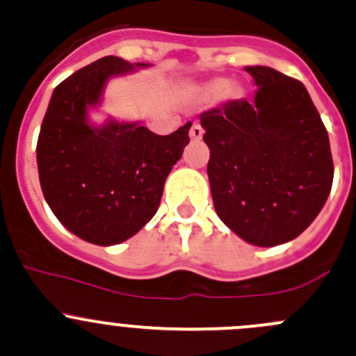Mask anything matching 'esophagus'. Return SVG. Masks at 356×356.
<instances>
[{
	"label": "esophagus",
	"mask_w": 356,
	"mask_h": 356,
	"mask_svg": "<svg viewBox=\"0 0 356 356\" xmlns=\"http://www.w3.org/2000/svg\"><path fill=\"white\" fill-rule=\"evenodd\" d=\"M203 127H201L200 124H193L191 131H189V136H191L193 141H200L201 138H203Z\"/></svg>",
	"instance_id": "1"
}]
</instances>
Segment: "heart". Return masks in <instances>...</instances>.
Segmentation results:
<instances>
[{
    "label": "heart",
    "instance_id": "1",
    "mask_svg": "<svg viewBox=\"0 0 356 356\" xmlns=\"http://www.w3.org/2000/svg\"><path fill=\"white\" fill-rule=\"evenodd\" d=\"M227 88H229L227 81H215V82H211L210 86H207L203 92L207 96H210V98H217V96H220L222 92L227 91Z\"/></svg>",
    "mask_w": 356,
    "mask_h": 356
}]
</instances>
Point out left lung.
I'll return each instance as SVG.
<instances>
[{
	"mask_svg": "<svg viewBox=\"0 0 356 356\" xmlns=\"http://www.w3.org/2000/svg\"><path fill=\"white\" fill-rule=\"evenodd\" d=\"M253 102L231 99L200 115L210 148L215 211L241 239L275 246L298 238L332 188L329 136L307 88L270 67H246Z\"/></svg>",
	"mask_w": 356,
	"mask_h": 356,
	"instance_id": "obj_1",
	"label": "left lung"
}]
</instances>
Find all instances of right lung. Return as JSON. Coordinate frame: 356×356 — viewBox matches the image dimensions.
<instances>
[{"instance_id":"obj_1","label":"right lung","mask_w":356,"mask_h":356,"mask_svg":"<svg viewBox=\"0 0 356 356\" xmlns=\"http://www.w3.org/2000/svg\"><path fill=\"white\" fill-rule=\"evenodd\" d=\"M136 67L105 56L53 91L38 139L42 195L60 222L84 241L111 246L141 231L156 213L163 184L189 143L191 122L158 136L138 122L95 127L88 108L102 102L106 81Z\"/></svg>"}]
</instances>
